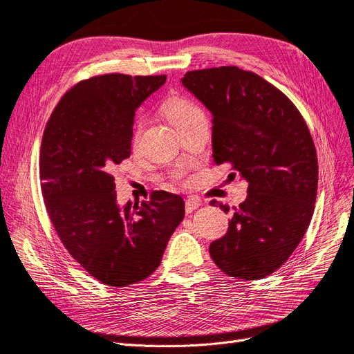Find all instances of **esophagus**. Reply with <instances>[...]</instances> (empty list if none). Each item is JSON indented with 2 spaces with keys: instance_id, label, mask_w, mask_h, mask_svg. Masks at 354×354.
Instances as JSON below:
<instances>
[{
  "instance_id": "1",
  "label": "esophagus",
  "mask_w": 354,
  "mask_h": 354,
  "mask_svg": "<svg viewBox=\"0 0 354 354\" xmlns=\"http://www.w3.org/2000/svg\"><path fill=\"white\" fill-rule=\"evenodd\" d=\"M201 205V203L200 201H197V200H194V198H188L187 201H185V210H187V213H192L195 208H198Z\"/></svg>"
}]
</instances>
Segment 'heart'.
<instances>
[{"mask_svg":"<svg viewBox=\"0 0 354 354\" xmlns=\"http://www.w3.org/2000/svg\"><path fill=\"white\" fill-rule=\"evenodd\" d=\"M162 111L166 115L167 120L175 125L176 129L187 127L204 118V112L197 103L180 95H174L167 97L163 103ZM142 127H144V122L140 121L136 128V140L138 138Z\"/></svg>","mask_w":354,"mask_h":354,"instance_id":"1","label":"heart"}]
</instances>
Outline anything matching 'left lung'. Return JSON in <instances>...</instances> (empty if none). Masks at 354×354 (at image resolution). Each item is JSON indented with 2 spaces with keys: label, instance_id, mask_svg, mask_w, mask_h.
I'll list each match as a JSON object with an SVG mask.
<instances>
[{
  "label": "left lung",
  "instance_id": "1",
  "mask_svg": "<svg viewBox=\"0 0 354 354\" xmlns=\"http://www.w3.org/2000/svg\"><path fill=\"white\" fill-rule=\"evenodd\" d=\"M180 82L212 112L216 165L248 182L246 200L210 255L230 277H267L293 254L313 214L318 159L308 125L289 97L252 71L197 70Z\"/></svg>",
  "mask_w": 354,
  "mask_h": 354
}]
</instances>
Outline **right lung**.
Instances as JSON below:
<instances>
[{"label": "right lung", "instance_id": "add662e5", "mask_svg": "<svg viewBox=\"0 0 354 354\" xmlns=\"http://www.w3.org/2000/svg\"><path fill=\"white\" fill-rule=\"evenodd\" d=\"M166 75L104 74L73 86L46 124L39 176L48 216L70 255L103 284L125 287L160 266L185 203L156 191L121 207L116 165L131 156L137 108Z\"/></svg>", "mask_w": 354, "mask_h": 354}]
</instances>
